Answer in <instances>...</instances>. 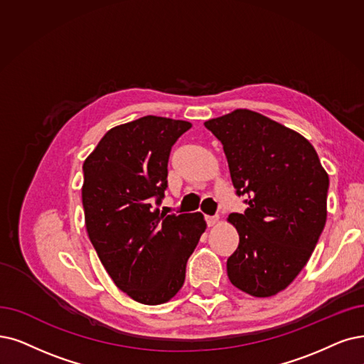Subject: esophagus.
I'll return each mask as SVG.
<instances>
[{
	"label": "esophagus",
	"instance_id": "34e87169",
	"mask_svg": "<svg viewBox=\"0 0 364 364\" xmlns=\"http://www.w3.org/2000/svg\"><path fill=\"white\" fill-rule=\"evenodd\" d=\"M218 221H220V216H218V215H213V216L208 215V216H206V223H208V225H209V227L215 225Z\"/></svg>",
	"mask_w": 364,
	"mask_h": 364
}]
</instances>
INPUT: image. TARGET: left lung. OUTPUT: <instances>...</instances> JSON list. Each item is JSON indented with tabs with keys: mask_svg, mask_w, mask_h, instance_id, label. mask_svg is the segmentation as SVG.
Segmentation results:
<instances>
[{
	"mask_svg": "<svg viewBox=\"0 0 364 364\" xmlns=\"http://www.w3.org/2000/svg\"><path fill=\"white\" fill-rule=\"evenodd\" d=\"M205 127L223 143L236 194L248 205L228 216L239 232L228 279L254 297L278 294L324 230L328 174L306 139L257 112L237 109Z\"/></svg>",
	"mask_w": 364,
	"mask_h": 364,
	"instance_id": "obj_1",
	"label": "left lung"
}]
</instances>
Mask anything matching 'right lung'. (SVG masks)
<instances>
[{"label":"right lung","instance_id":"obj_1","mask_svg":"<svg viewBox=\"0 0 364 364\" xmlns=\"http://www.w3.org/2000/svg\"><path fill=\"white\" fill-rule=\"evenodd\" d=\"M186 121L143 116L105 134L83 163L85 224L119 289L143 304L168 301L182 288L205 216L159 210L171 146Z\"/></svg>","mask_w":364,"mask_h":364}]
</instances>
